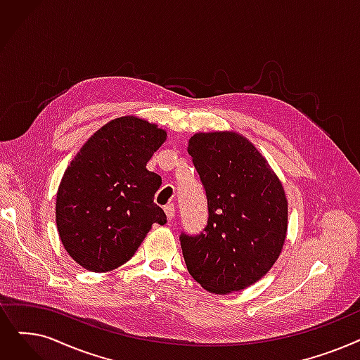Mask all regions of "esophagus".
Masks as SVG:
<instances>
[{
	"instance_id": "34e87169",
	"label": "esophagus",
	"mask_w": 360,
	"mask_h": 360,
	"mask_svg": "<svg viewBox=\"0 0 360 360\" xmlns=\"http://www.w3.org/2000/svg\"><path fill=\"white\" fill-rule=\"evenodd\" d=\"M163 209H165V213H166V216H167V221H172V217L175 216V206H174V202H169V205H166Z\"/></svg>"
}]
</instances>
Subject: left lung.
I'll use <instances>...</instances> for the list:
<instances>
[{
	"instance_id": "obj_1",
	"label": "left lung",
	"mask_w": 360,
	"mask_h": 360,
	"mask_svg": "<svg viewBox=\"0 0 360 360\" xmlns=\"http://www.w3.org/2000/svg\"><path fill=\"white\" fill-rule=\"evenodd\" d=\"M188 154L207 198L200 233L181 232L186 268L210 292L240 291L266 275L283 250L287 198L257 148L236 132L195 134Z\"/></svg>"
}]
</instances>
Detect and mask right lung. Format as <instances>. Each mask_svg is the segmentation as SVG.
Here are the masks:
<instances>
[{
	"label": "right lung",
	"instance_id": "obj_1",
	"mask_svg": "<svg viewBox=\"0 0 360 360\" xmlns=\"http://www.w3.org/2000/svg\"><path fill=\"white\" fill-rule=\"evenodd\" d=\"M165 139L158 124L119 117L94 134L66 169L56 222L66 252L82 268H119L153 224H166L165 212L153 201L162 178L146 167Z\"/></svg>",
	"mask_w": 360,
	"mask_h": 360
}]
</instances>
